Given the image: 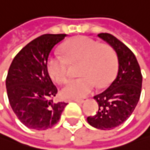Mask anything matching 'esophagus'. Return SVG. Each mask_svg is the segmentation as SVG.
<instances>
[{"instance_id": "34e87169", "label": "esophagus", "mask_w": 150, "mask_h": 150, "mask_svg": "<svg viewBox=\"0 0 150 150\" xmlns=\"http://www.w3.org/2000/svg\"><path fill=\"white\" fill-rule=\"evenodd\" d=\"M74 101H76V103H78V104H82V103L85 102V100H83V99H74Z\"/></svg>"}]
</instances>
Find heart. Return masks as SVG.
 <instances>
[{
  "instance_id": "1",
  "label": "heart",
  "mask_w": 150,
  "mask_h": 150,
  "mask_svg": "<svg viewBox=\"0 0 150 150\" xmlns=\"http://www.w3.org/2000/svg\"><path fill=\"white\" fill-rule=\"evenodd\" d=\"M63 57L50 54L46 67L49 76L57 83H63L69 76L70 63L81 62L79 76L71 80L61 89L63 98L76 99L85 97L93 92L96 84L104 88L113 80L118 68V59L114 50L108 44H100L88 37H77L63 45Z\"/></svg>"
}]
</instances>
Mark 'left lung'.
Segmentation results:
<instances>
[{
  "label": "left lung",
  "mask_w": 150,
  "mask_h": 150,
  "mask_svg": "<svg viewBox=\"0 0 150 150\" xmlns=\"http://www.w3.org/2000/svg\"><path fill=\"white\" fill-rule=\"evenodd\" d=\"M98 37L116 52L118 72L109 88L93 96L98 112L87 121L93 127L106 130L120 126L133 112L140 99L143 78L136 57L127 46L108 33H100Z\"/></svg>",
  "instance_id": "1"
}]
</instances>
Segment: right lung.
I'll return each instance as SVG.
<instances>
[{"label":"right lung","mask_w":150,"mask_h":150,"mask_svg":"<svg viewBox=\"0 0 150 150\" xmlns=\"http://www.w3.org/2000/svg\"><path fill=\"white\" fill-rule=\"evenodd\" d=\"M66 34H45L24 46L14 57L6 76L10 106L19 120L29 129L43 130L56 125L67 105L54 102L57 87L46 62L56 44Z\"/></svg>","instance_id":"obj_1"}]
</instances>
